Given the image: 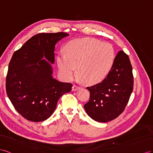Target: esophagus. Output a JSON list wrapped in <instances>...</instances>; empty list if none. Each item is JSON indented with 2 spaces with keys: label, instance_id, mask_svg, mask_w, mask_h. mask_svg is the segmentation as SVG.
<instances>
[{
  "label": "esophagus",
  "instance_id": "esophagus-1",
  "mask_svg": "<svg viewBox=\"0 0 153 153\" xmlns=\"http://www.w3.org/2000/svg\"><path fill=\"white\" fill-rule=\"evenodd\" d=\"M79 88H80L79 86H78L76 85H74L73 86H72V91H76L78 89H79Z\"/></svg>",
  "mask_w": 153,
  "mask_h": 153
}]
</instances>
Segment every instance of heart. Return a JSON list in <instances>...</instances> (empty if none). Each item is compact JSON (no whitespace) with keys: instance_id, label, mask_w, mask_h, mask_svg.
Instances as JSON below:
<instances>
[{"instance_id":"1","label":"heart","mask_w":153,"mask_h":153,"mask_svg":"<svg viewBox=\"0 0 153 153\" xmlns=\"http://www.w3.org/2000/svg\"><path fill=\"white\" fill-rule=\"evenodd\" d=\"M65 54L57 56L60 75L71 80L76 72L87 84L102 81L114 63L115 54L111 45L95 38L76 39L68 42L63 49Z\"/></svg>"}]
</instances>
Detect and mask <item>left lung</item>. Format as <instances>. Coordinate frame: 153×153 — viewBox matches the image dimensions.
<instances>
[{"mask_svg":"<svg viewBox=\"0 0 153 153\" xmlns=\"http://www.w3.org/2000/svg\"><path fill=\"white\" fill-rule=\"evenodd\" d=\"M87 89L90 97L84 108L88 116L100 123L116 119L124 110L133 89L129 56L124 51H119L105 79Z\"/></svg>","mask_w":153,"mask_h":153,"instance_id":"left-lung-1","label":"left lung"}]
</instances>
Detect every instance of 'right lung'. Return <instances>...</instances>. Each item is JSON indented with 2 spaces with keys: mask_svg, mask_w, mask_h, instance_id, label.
Segmentation results:
<instances>
[{
  "mask_svg": "<svg viewBox=\"0 0 153 153\" xmlns=\"http://www.w3.org/2000/svg\"><path fill=\"white\" fill-rule=\"evenodd\" d=\"M68 35L63 32L36 34L13 54L6 93L15 110L28 120L47 119L59 99L72 90L71 83L60 82L52 76L56 43Z\"/></svg>",
  "mask_w": 153,
  "mask_h": 153,
  "instance_id": "right-lung-1",
  "label": "right lung"
}]
</instances>
